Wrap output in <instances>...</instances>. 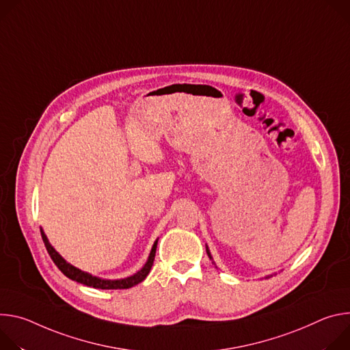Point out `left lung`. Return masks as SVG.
<instances>
[{
  "mask_svg": "<svg viewBox=\"0 0 350 350\" xmlns=\"http://www.w3.org/2000/svg\"><path fill=\"white\" fill-rule=\"evenodd\" d=\"M206 250H207V254H208V257L211 258V254H210V250H208V247H207V246H206Z\"/></svg>",
  "mask_w": 350,
  "mask_h": 350,
  "instance_id": "obj_1",
  "label": "left lung"
}]
</instances>
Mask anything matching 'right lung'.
Here are the masks:
<instances>
[{
    "label": "right lung",
    "mask_w": 350,
    "mask_h": 350,
    "mask_svg": "<svg viewBox=\"0 0 350 350\" xmlns=\"http://www.w3.org/2000/svg\"><path fill=\"white\" fill-rule=\"evenodd\" d=\"M40 232H42V238H43L44 246H46L50 257L53 258L54 264L61 269V273L64 275H66L69 280H72V281L83 284L86 286L97 288V289H128V288H132V286L140 284L142 281H144V278L148 275L150 269H151V265L154 262L155 249H157V242H159V241L154 242V245L151 247V252H150V256L147 258V262L144 264V267L140 271H137L135 275H131V277L124 278V280H101L98 277H93L92 274L85 273V271H82L79 268L70 265L69 262H66L61 257V254L50 245V242H49L46 234L43 232V229H40Z\"/></svg>",
    "instance_id": "obj_1"
}]
</instances>
